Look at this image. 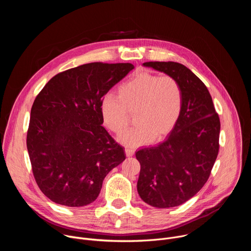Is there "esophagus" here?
<instances>
[{
  "mask_svg": "<svg viewBox=\"0 0 251 251\" xmlns=\"http://www.w3.org/2000/svg\"><path fill=\"white\" fill-rule=\"evenodd\" d=\"M125 154L127 157H132L134 155V150L131 148H125Z\"/></svg>",
  "mask_w": 251,
  "mask_h": 251,
  "instance_id": "obj_1",
  "label": "esophagus"
}]
</instances>
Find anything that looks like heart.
Instances as JSON below:
<instances>
[{
    "instance_id": "b5f03b06",
    "label": "heart",
    "mask_w": 251,
    "mask_h": 251,
    "mask_svg": "<svg viewBox=\"0 0 251 251\" xmlns=\"http://www.w3.org/2000/svg\"><path fill=\"white\" fill-rule=\"evenodd\" d=\"M182 107V87L174 76L142 71L119 86L118 96L106 95L101 101L100 112L104 125L116 135L126 129L129 114L134 113L136 126L119 141L135 147L168 135L180 118Z\"/></svg>"
}]
</instances>
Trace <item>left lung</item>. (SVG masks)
<instances>
[{"label":"left lung","instance_id":"8db88e82","mask_svg":"<svg viewBox=\"0 0 251 251\" xmlns=\"http://www.w3.org/2000/svg\"><path fill=\"white\" fill-rule=\"evenodd\" d=\"M174 76L181 84V116L168 138L156 147L136 152L141 165L137 183L146 203L168 208L192 199L206 183L220 149V117L204 83L174 61L143 63Z\"/></svg>","mask_w":251,"mask_h":251}]
</instances>
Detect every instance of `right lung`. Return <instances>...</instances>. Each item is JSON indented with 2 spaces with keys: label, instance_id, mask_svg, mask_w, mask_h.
Returning a JSON list of instances; mask_svg holds the SVG:
<instances>
[{
  "label": "right lung",
  "instance_id": "1",
  "mask_svg": "<svg viewBox=\"0 0 251 251\" xmlns=\"http://www.w3.org/2000/svg\"><path fill=\"white\" fill-rule=\"evenodd\" d=\"M134 68L131 63L91 62L54 75L35 97L26 134L32 174L55 203L94 201L106 175L126 158L103 126L104 95Z\"/></svg>",
  "mask_w": 251,
  "mask_h": 251
}]
</instances>
